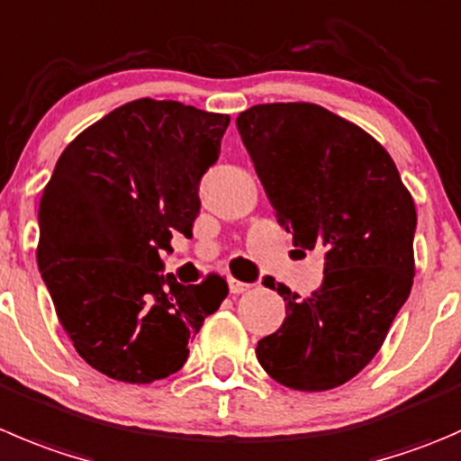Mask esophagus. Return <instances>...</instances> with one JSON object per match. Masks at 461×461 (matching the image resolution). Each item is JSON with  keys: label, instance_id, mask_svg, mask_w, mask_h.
<instances>
[{"label": "esophagus", "instance_id": "1", "mask_svg": "<svg viewBox=\"0 0 461 461\" xmlns=\"http://www.w3.org/2000/svg\"><path fill=\"white\" fill-rule=\"evenodd\" d=\"M249 288H252V284H248V281L234 279V276H231V279H230V290H231V293H234V294L248 293Z\"/></svg>", "mask_w": 461, "mask_h": 461}]
</instances>
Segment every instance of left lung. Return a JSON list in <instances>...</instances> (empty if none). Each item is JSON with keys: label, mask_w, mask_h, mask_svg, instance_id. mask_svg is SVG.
<instances>
[{"label": "left lung", "mask_w": 461, "mask_h": 461, "mask_svg": "<svg viewBox=\"0 0 461 461\" xmlns=\"http://www.w3.org/2000/svg\"><path fill=\"white\" fill-rule=\"evenodd\" d=\"M236 126L293 243L326 249L311 297L276 284L285 320L257 358L290 390H335L372 363L412 290V194L369 132L315 103H261Z\"/></svg>", "instance_id": "obj_1"}]
</instances>
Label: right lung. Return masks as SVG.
I'll return each instance as SVG.
<instances>
[{
	"label": "right lung",
	"instance_id": "1",
	"mask_svg": "<svg viewBox=\"0 0 461 461\" xmlns=\"http://www.w3.org/2000/svg\"><path fill=\"white\" fill-rule=\"evenodd\" d=\"M230 114L137 98L85 128L40 198L38 267L80 358L122 383L180 372L225 276L195 285L164 275L173 234L191 239L198 185Z\"/></svg>",
	"mask_w": 461,
	"mask_h": 461
}]
</instances>
